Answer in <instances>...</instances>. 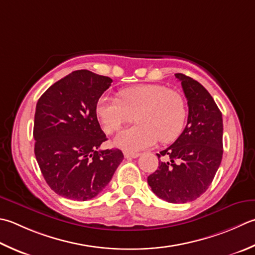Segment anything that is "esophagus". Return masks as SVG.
<instances>
[{"label":"esophagus","instance_id":"esophagus-1","mask_svg":"<svg viewBox=\"0 0 255 255\" xmlns=\"http://www.w3.org/2000/svg\"><path fill=\"white\" fill-rule=\"evenodd\" d=\"M124 156H125V158H127V159H131V158H137V157H139V153H137V152L125 151V152H124Z\"/></svg>","mask_w":255,"mask_h":255}]
</instances>
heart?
<instances>
[{
	"label": "heart",
	"instance_id": "b5f03b06",
	"mask_svg": "<svg viewBox=\"0 0 255 255\" xmlns=\"http://www.w3.org/2000/svg\"><path fill=\"white\" fill-rule=\"evenodd\" d=\"M121 98L103 96L96 106L104 130L118 131L125 124L136 119L138 124L125 129L115 139V144L125 150H142L159 139L169 142L182 131L187 117L184 99L162 85L142 84L125 88Z\"/></svg>",
	"mask_w": 255,
	"mask_h": 255
}]
</instances>
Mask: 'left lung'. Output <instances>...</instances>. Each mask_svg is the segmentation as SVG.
I'll use <instances>...</instances> for the list:
<instances>
[{
  "mask_svg": "<svg viewBox=\"0 0 255 255\" xmlns=\"http://www.w3.org/2000/svg\"><path fill=\"white\" fill-rule=\"evenodd\" d=\"M181 82L189 107L187 126L171 146L157 153L158 169L148 177L151 190L162 200L186 203L207 191L223 154L222 114L202 85L183 74Z\"/></svg>",
  "mask_w": 255,
  "mask_h": 255,
  "instance_id": "1",
  "label": "left lung"
}]
</instances>
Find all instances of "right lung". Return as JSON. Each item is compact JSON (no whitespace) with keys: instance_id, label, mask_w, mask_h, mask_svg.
<instances>
[{"instance_id":"obj_1","label":"right lung","mask_w":255,"mask_h":255,"mask_svg":"<svg viewBox=\"0 0 255 255\" xmlns=\"http://www.w3.org/2000/svg\"><path fill=\"white\" fill-rule=\"evenodd\" d=\"M113 79L87 69L53 84L36 104L34 152L49 188L86 201L102 192L123 161L119 149L99 150L107 140L98 123V99Z\"/></svg>"}]
</instances>
